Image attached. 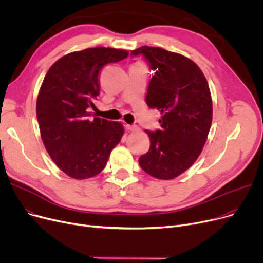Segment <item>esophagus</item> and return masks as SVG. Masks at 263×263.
<instances>
[{"label": "esophagus", "instance_id": "34e87169", "mask_svg": "<svg viewBox=\"0 0 263 263\" xmlns=\"http://www.w3.org/2000/svg\"><path fill=\"white\" fill-rule=\"evenodd\" d=\"M126 129H128L129 131H132V132H140V131H141L139 126H137V125H129V124H126Z\"/></svg>", "mask_w": 263, "mask_h": 263}]
</instances>
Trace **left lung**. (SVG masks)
Masks as SVG:
<instances>
[{"label":"left lung","instance_id":"1","mask_svg":"<svg viewBox=\"0 0 263 263\" xmlns=\"http://www.w3.org/2000/svg\"><path fill=\"white\" fill-rule=\"evenodd\" d=\"M131 53L144 55L156 71L146 104L161 115L160 130H145L151 146L139 163L154 178L172 180L193 166L207 141L212 122L209 85L197 64L186 56L146 45Z\"/></svg>","mask_w":263,"mask_h":263}]
</instances>
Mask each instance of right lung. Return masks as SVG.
I'll return each instance as SVG.
<instances>
[{
	"label": "right lung",
	"instance_id": "obj_1",
	"mask_svg": "<svg viewBox=\"0 0 263 263\" xmlns=\"http://www.w3.org/2000/svg\"><path fill=\"white\" fill-rule=\"evenodd\" d=\"M121 48L91 47L67 54L47 70L36 100V118L46 152L56 166L76 180L105 168L124 129L119 121L89 120L100 94L103 67L128 57Z\"/></svg>",
	"mask_w": 263,
	"mask_h": 263
}]
</instances>
